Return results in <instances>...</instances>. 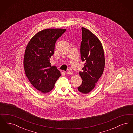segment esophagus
<instances>
[{
  "label": "esophagus",
  "instance_id": "34e87169",
  "mask_svg": "<svg viewBox=\"0 0 133 133\" xmlns=\"http://www.w3.org/2000/svg\"><path fill=\"white\" fill-rule=\"evenodd\" d=\"M66 73H67V74H73V72H72V71H70V70H68V71H67L66 72Z\"/></svg>",
  "mask_w": 133,
  "mask_h": 133
}]
</instances>
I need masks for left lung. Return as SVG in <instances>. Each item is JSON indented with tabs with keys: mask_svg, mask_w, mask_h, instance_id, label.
Instances as JSON below:
<instances>
[{
	"mask_svg": "<svg viewBox=\"0 0 133 133\" xmlns=\"http://www.w3.org/2000/svg\"><path fill=\"white\" fill-rule=\"evenodd\" d=\"M82 32L81 59L85 63L82 72H79L83 81L78 90L82 93L88 94L94 88L96 84L103 74L105 59L100 40L84 27H82Z\"/></svg>",
	"mask_w": 133,
	"mask_h": 133,
	"instance_id": "8db88e82",
	"label": "left lung"
}]
</instances>
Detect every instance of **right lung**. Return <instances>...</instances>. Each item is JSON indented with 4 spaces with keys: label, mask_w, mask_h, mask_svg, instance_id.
Instances as JSON below:
<instances>
[{
    "label": "right lung",
    "mask_w": 133,
    "mask_h": 133,
    "mask_svg": "<svg viewBox=\"0 0 133 133\" xmlns=\"http://www.w3.org/2000/svg\"><path fill=\"white\" fill-rule=\"evenodd\" d=\"M66 29L48 28L36 33L26 48L23 64L25 74L32 86L42 93L51 91L61 76L56 66L51 65L56 41Z\"/></svg>",
    "instance_id": "add662e5"
}]
</instances>
